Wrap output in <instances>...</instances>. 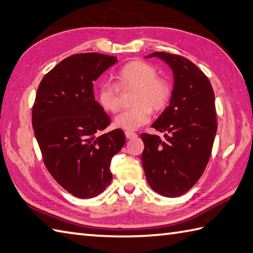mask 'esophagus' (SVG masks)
Segmentation results:
<instances>
[{
    "mask_svg": "<svg viewBox=\"0 0 253 253\" xmlns=\"http://www.w3.org/2000/svg\"><path fill=\"white\" fill-rule=\"evenodd\" d=\"M125 136L127 139H135L137 138V133L136 132H132V131H126L125 132Z\"/></svg>",
    "mask_w": 253,
    "mask_h": 253,
    "instance_id": "34e87169",
    "label": "esophagus"
}]
</instances>
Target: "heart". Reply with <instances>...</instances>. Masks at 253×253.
I'll list each match as a JSON object with an SVG mask.
<instances>
[{
	"mask_svg": "<svg viewBox=\"0 0 253 253\" xmlns=\"http://www.w3.org/2000/svg\"><path fill=\"white\" fill-rule=\"evenodd\" d=\"M117 85L122 89L136 88L135 106L118 114L114 125L121 129L136 130L147 124L152 116V109L161 111L168 105L170 98V87L164 79L158 77L152 65L133 61L124 65L115 75ZM98 102L106 112L115 113L120 110V90L110 83H102L98 90Z\"/></svg>",
	"mask_w": 253,
	"mask_h": 253,
	"instance_id": "heart-1",
	"label": "heart"
}]
</instances>
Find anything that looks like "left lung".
<instances>
[{
    "label": "left lung",
    "mask_w": 253,
    "mask_h": 253,
    "mask_svg": "<svg viewBox=\"0 0 253 253\" xmlns=\"http://www.w3.org/2000/svg\"><path fill=\"white\" fill-rule=\"evenodd\" d=\"M153 56L171 68L174 89L169 107L152 124L165 132L164 139L141 133V161L149 186L174 198L196 184L211 157L217 130L214 92L208 77L188 58L166 52L147 57Z\"/></svg>",
    "instance_id": "1"
}]
</instances>
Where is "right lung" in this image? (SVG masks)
<instances>
[{"label": "right lung", "mask_w": 253, "mask_h": 253, "mask_svg": "<svg viewBox=\"0 0 253 253\" xmlns=\"http://www.w3.org/2000/svg\"><path fill=\"white\" fill-rule=\"evenodd\" d=\"M116 62L99 53L66 57L42 78L32 106V127L47 170L80 199L98 196L111 184V160L126 141L122 129L101 135L111 120L93 93V82Z\"/></svg>", "instance_id": "obj_1"}]
</instances>
